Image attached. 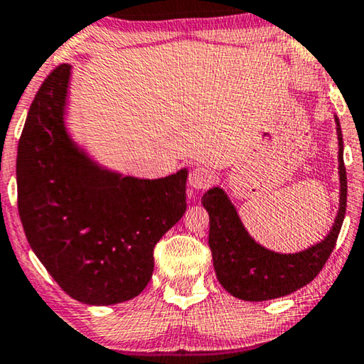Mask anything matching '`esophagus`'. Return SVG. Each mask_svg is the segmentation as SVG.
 Instances as JSON below:
<instances>
[{
	"mask_svg": "<svg viewBox=\"0 0 364 364\" xmlns=\"http://www.w3.org/2000/svg\"><path fill=\"white\" fill-rule=\"evenodd\" d=\"M215 176L208 167H196L188 173V186L193 188H207L210 187Z\"/></svg>",
	"mask_w": 364,
	"mask_h": 364,
	"instance_id": "1",
	"label": "esophagus"
}]
</instances>
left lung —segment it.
I'll list each match as a JSON object with an SVG mask.
<instances>
[{"label":"left lung","mask_w":364,"mask_h":364,"mask_svg":"<svg viewBox=\"0 0 364 364\" xmlns=\"http://www.w3.org/2000/svg\"><path fill=\"white\" fill-rule=\"evenodd\" d=\"M338 134V172H340V208L331 230L316 245L298 253H278L262 247L243 227L238 213L220 187L202 197L210 218L208 247L220 285L235 298L265 301L300 290L315 278L336 245L346 213V168L343 162V136L335 116Z\"/></svg>","instance_id":"1"}]
</instances>
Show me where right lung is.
I'll use <instances>...</instances> for the list:
<instances>
[{
	"instance_id": "1",
	"label": "right lung",
	"mask_w": 364,
	"mask_h": 364,
	"mask_svg": "<svg viewBox=\"0 0 364 364\" xmlns=\"http://www.w3.org/2000/svg\"><path fill=\"white\" fill-rule=\"evenodd\" d=\"M71 66L39 87L18 144V210L39 262L74 300L116 305L154 272V247L187 208V168L122 177L94 162L64 126Z\"/></svg>"
}]
</instances>
